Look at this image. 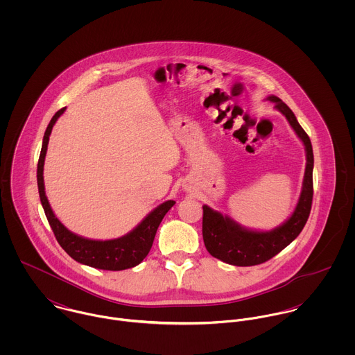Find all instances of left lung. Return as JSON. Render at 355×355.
I'll return each mask as SVG.
<instances>
[{"instance_id": "1", "label": "left lung", "mask_w": 355, "mask_h": 355, "mask_svg": "<svg viewBox=\"0 0 355 355\" xmlns=\"http://www.w3.org/2000/svg\"><path fill=\"white\" fill-rule=\"evenodd\" d=\"M268 101L275 103L282 114L302 141L306 152L302 191L293 214L282 225L270 231H254L242 227L230 216L213 210L203 205L202 236L205 248L214 258L235 266H253L262 263L287 248L304 230L313 201V149L304 128L298 123L293 110L276 96H269Z\"/></svg>"}]
</instances>
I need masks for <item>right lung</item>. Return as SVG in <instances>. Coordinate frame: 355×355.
<instances>
[{
    "instance_id": "obj_1",
    "label": "right lung",
    "mask_w": 355,
    "mask_h": 355,
    "mask_svg": "<svg viewBox=\"0 0 355 355\" xmlns=\"http://www.w3.org/2000/svg\"><path fill=\"white\" fill-rule=\"evenodd\" d=\"M64 110L65 107L60 109L51 117V123L44 135L42 149H41V155L38 159V169H37L40 198L44 206L46 218L54 232V236L60 243V246L65 250V253L83 265L103 269V270H123V269L134 268L138 263H141L144 258L150 252L157 228L162 221L164 216L166 214V211L175 205V201H165L158 205L131 232L117 239L94 241V239H87L71 232L53 213L51 203L45 194V183H44V164H45L51 128L55 124L57 119L64 113Z\"/></svg>"
}]
</instances>
